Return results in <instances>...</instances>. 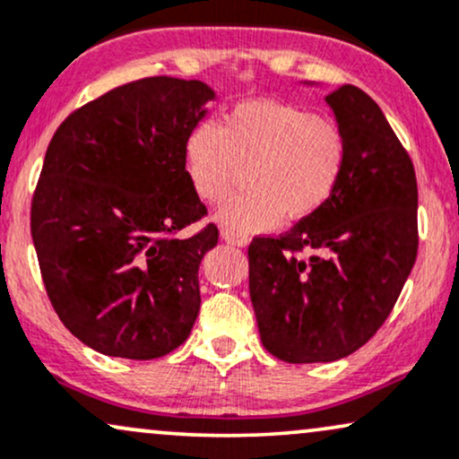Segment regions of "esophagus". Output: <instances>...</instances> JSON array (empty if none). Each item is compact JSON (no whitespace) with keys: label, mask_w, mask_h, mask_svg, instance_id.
Listing matches in <instances>:
<instances>
[{"label":"esophagus","mask_w":459,"mask_h":459,"mask_svg":"<svg viewBox=\"0 0 459 459\" xmlns=\"http://www.w3.org/2000/svg\"><path fill=\"white\" fill-rule=\"evenodd\" d=\"M220 237H222L226 244H233V246H241V247H244V246L250 244V239H247L246 235L235 233V230H230V229H222V230H220Z\"/></svg>","instance_id":"34e87169"}]
</instances>
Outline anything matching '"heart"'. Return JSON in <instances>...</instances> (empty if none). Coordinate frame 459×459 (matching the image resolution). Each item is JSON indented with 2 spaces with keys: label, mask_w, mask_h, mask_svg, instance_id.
Instances as JSON below:
<instances>
[{
  "label": "heart",
  "mask_w": 459,
  "mask_h": 459,
  "mask_svg": "<svg viewBox=\"0 0 459 459\" xmlns=\"http://www.w3.org/2000/svg\"><path fill=\"white\" fill-rule=\"evenodd\" d=\"M186 170L203 201L220 203L247 167L250 190L224 203L218 220L239 233L267 230L320 212L338 190L346 139L333 121L278 100L241 102L222 126L203 121L186 141Z\"/></svg>",
  "instance_id": "1"
}]
</instances>
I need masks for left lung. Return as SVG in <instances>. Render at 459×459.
Instances as JSON below:
<instances>
[{
  "mask_svg": "<svg viewBox=\"0 0 459 459\" xmlns=\"http://www.w3.org/2000/svg\"><path fill=\"white\" fill-rule=\"evenodd\" d=\"M325 100L346 139L338 190L290 230L247 247L263 346L286 363L338 361L372 340L419 250L415 167L383 110L352 85Z\"/></svg>",
  "mask_w": 459,
  "mask_h": 459,
  "instance_id": "left-lung-1",
  "label": "left lung"
}]
</instances>
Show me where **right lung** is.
<instances>
[{"label":"right lung","instance_id":"1","mask_svg":"<svg viewBox=\"0 0 459 459\" xmlns=\"http://www.w3.org/2000/svg\"><path fill=\"white\" fill-rule=\"evenodd\" d=\"M213 91L152 76L72 110L48 143L31 198L42 282L74 338L108 357L158 359L201 307L198 267L218 246L186 170V141Z\"/></svg>","mask_w":459,"mask_h":459}]
</instances>
